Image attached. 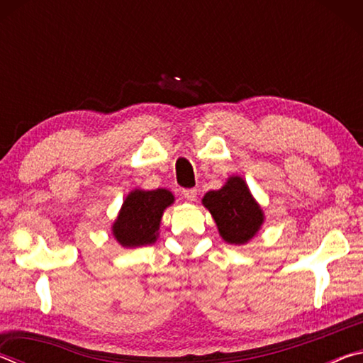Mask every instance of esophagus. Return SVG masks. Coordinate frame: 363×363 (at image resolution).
<instances>
[{
  "instance_id": "34e87169",
  "label": "esophagus",
  "mask_w": 363,
  "mask_h": 363,
  "mask_svg": "<svg viewBox=\"0 0 363 363\" xmlns=\"http://www.w3.org/2000/svg\"><path fill=\"white\" fill-rule=\"evenodd\" d=\"M182 195H184V199H187L189 201H195L199 192H196V189H184Z\"/></svg>"
}]
</instances>
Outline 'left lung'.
I'll list each match as a JSON object with an SVG mask.
<instances>
[{"mask_svg":"<svg viewBox=\"0 0 363 363\" xmlns=\"http://www.w3.org/2000/svg\"><path fill=\"white\" fill-rule=\"evenodd\" d=\"M201 203L211 213L227 243L245 245L259 232L264 213L240 176H232L219 190L206 192Z\"/></svg>","mask_w":363,"mask_h":363,"instance_id":"left-lung-1","label":"left lung"}]
</instances>
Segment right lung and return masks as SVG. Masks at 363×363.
Wrapping results in <instances>:
<instances>
[{
    "instance_id": "obj_1",
    "label": "right lung",
    "mask_w": 363,
    "mask_h": 363,
    "mask_svg": "<svg viewBox=\"0 0 363 363\" xmlns=\"http://www.w3.org/2000/svg\"><path fill=\"white\" fill-rule=\"evenodd\" d=\"M174 196L167 189H134L123 201L112 225V233L121 247L136 248L157 242L163 211L173 205Z\"/></svg>"
}]
</instances>
